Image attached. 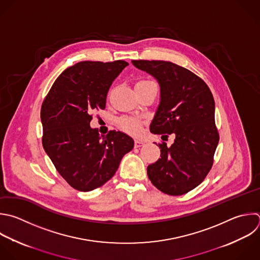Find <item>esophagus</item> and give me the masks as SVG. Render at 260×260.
Instances as JSON below:
<instances>
[{"instance_id": "34e87169", "label": "esophagus", "mask_w": 260, "mask_h": 260, "mask_svg": "<svg viewBox=\"0 0 260 260\" xmlns=\"http://www.w3.org/2000/svg\"><path fill=\"white\" fill-rule=\"evenodd\" d=\"M143 145H144V141H142V140L136 139V140L134 141V146H135V147H141V146H143Z\"/></svg>"}]
</instances>
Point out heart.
I'll return each instance as SVG.
<instances>
[{
    "label": "heart",
    "mask_w": 260,
    "mask_h": 260,
    "mask_svg": "<svg viewBox=\"0 0 260 260\" xmlns=\"http://www.w3.org/2000/svg\"><path fill=\"white\" fill-rule=\"evenodd\" d=\"M148 83H152V82L147 80H141L137 82V84H148ZM119 125L122 128V130H124L129 134L138 135L141 133V123H140V120L137 118L123 117L119 120Z\"/></svg>",
    "instance_id": "heart-1"
}]
</instances>
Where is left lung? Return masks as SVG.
<instances>
[{"mask_svg": "<svg viewBox=\"0 0 260 260\" xmlns=\"http://www.w3.org/2000/svg\"><path fill=\"white\" fill-rule=\"evenodd\" d=\"M132 64L159 84L160 102L150 132L176 136L171 146L158 143L160 158L147 167V176L166 194H185L204 180L213 164L219 136L212 93L200 77L172 62L133 60Z\"/></svg>", "mask_w": 260, "mask_h": 260, "instance_id": "1", "label": "left lung"}]
</instances>
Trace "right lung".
Listing matches in <instances>:
<instances>
[{"instance_id": "add662e5", "label": "right lung", "mask_w": 260, "mask_h": 260, "mask_svg": "<svg viewBox=\"0 0 260 260\" xmlns=\"http://www.w3.org/2000/svg\"><path fill=\"white\" fill-rule=\"evenodd\" d=\"M128 65L122 60L79 62L62 72L43 103V146L76 190L91 191L108 182L134 146L123 132L101 136L89 126L91 113L106 108L109 88Z\"/></svg>"}]
</instances>
